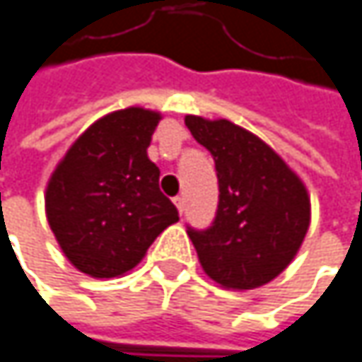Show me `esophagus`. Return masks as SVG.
Wrapping results in <instances>:
<instances>
[{
	"instance_id": "esophagus-1",
	"label": "esophagus",
	"mask_w": 362,
	"mask_h": 362,
	"mask_svg": "<svg viewBox=\"0 0 362 362\" xmlns=\"http://www.w3.org/2000/svg\"><path fill=\"white\" fill-rule=\"evenodd\" d=\"M174 203H176V207H178V211H180V216H182V214H184V197L178 194V197L174 199Z\"/></svg>"
}]
</instances>
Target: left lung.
I'll list each match as a JSON object with an SVG mask.
<instances>
[{"label":"left lung","mask_w":362,"mask_h":362,"mask_svg":"<svg viewBox=\"0 0 362 362\" xmlns=\"http://www.w3.org/2000/svg\"><path fill=\"white\" fill-rule=\"evenodd\" d=\"M186 127L211 153L220 190L214 222L201 230L186 226L203 270L228 289L272 281L310 224L304 184L268 144L226 119L188 115Z\"/></svg>","instance_id":"obj_1"}]
</instances>
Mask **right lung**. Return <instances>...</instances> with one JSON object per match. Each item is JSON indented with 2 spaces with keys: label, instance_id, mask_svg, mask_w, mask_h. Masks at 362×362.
<instances>
[{
  "label": "right lung",
  "instance_id": "add662e5",
  "mask_svg": "<svg viewBox=\"0 0 362 362\" xmlns=\"http://www.w3.org/2000/svg\"><path fill=\"white\" fill-rule=\"evenodd\" d=\"M159 112L117 110L69 148L45 190V214L64 255L81 272L110 279L132 270L174 222L176 205L159 190L148 159Z\"/></svg>",
  "mask_w": 362,
  "mask_h": 362
}]
</instances>
